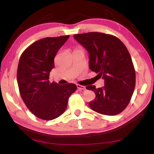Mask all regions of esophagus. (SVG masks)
Masks as SVG:
<instances>
[{"instance_id": "obj_1", "label": "esophagus", "mask_w": 154, "mask_h": 154, "mask_svg": "<svg viewBox=\"0 0 154 154\" xmlns=\"http://www.w3.org/2000/svg\"><path fill=\"white\" fill-rule=\"evenodd\" d=\"M77 88L79 90H85V87L83 86V85H82L77 84Z\"/></svg>"}]
</instances>
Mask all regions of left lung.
I'll return each instance as SVG.
<instances>
[{
	"label": "left lung",
	"mask_w": 154,
	"mask_h": 154,
	"mask_svg": "<svg viewBox=\"0 0 154 154\" xmlns=\"http://www.w3.org/2000/svg\"><path fill=\"white\" fill-rule=\"evenodd\" d=\"M73 37L89 53V67L105 80V86L88 85L96 98L89 103L97 113L115 116L123 111L134 92L136 75L126 47L116 36L102 32L77 34Z\"/></svg>",
	"instance_id": "obj_1"
}]
</instances>
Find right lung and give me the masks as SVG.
I'll return each mask as SVG.
<instances>
[{"mask_svg":"<svg viewBox=\"0 0 154 154\" xmlns=\"http://www.w3.org/2000/svg\"><path fill=\"white\" fill-rule=\"evenodd\" d=\"M69 35L47 37L33 43L19 60L17 81L20 93L28 109L44 120L56 119L66 111L69 96L77 90L74 83H50L57 52Z\"/></svg>","mask_w":154,"mask_h":154,"instance_id":"right-lung-1","label":"right lung"}]
</instances>
